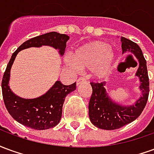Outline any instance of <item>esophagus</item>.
<instances>
[{
	"instance_id": "1",
	"label": "esophagus",
	"mask_w": 154,
	"mask_h": 154,
	"mask_svg": "<svg viewBox=\"0 0 154 154\" xmlns=\"http://www.w3.org/2000/svg\"><path fill=\"white\" fill-rule=\"evenodd\" d=\"M83 82H86V79L84 78V77H81L79 78L78 80L77 81V86H79L82 83H83Z\"/></svg>"
}]
</instances>
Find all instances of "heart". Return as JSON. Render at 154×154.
<instances>
[{
    "label": "heart",
    "mask_w": 154,
    "mask_h": 154,
    "mask_svg": "<svg viewBox=\"0 0 154 154\" xmlns=\"http://www.w3.org/2000/svg\"><path fill=\"white\" fill-rule=\"evenodd\" d=\"M115 54L110 46L101 41H93L77 48L66 63L72 68H89V74L97 80H104L110 73Z\"/></svg>",
    "instance_id": "obj_1"
}]
</instances>
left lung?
<instances>
[{
    "label": "left lung",
    "instance_id": "1",
    "mask_svg": "<svg viewBox=\"0 0 154 154\" xmlns=\"http://www.w3.org/2000/svg\"><path fill=\"white\" fill-rule=\"evenodd\" d=\"M122 54H132L139 61L135 76L139 78L141 96L131 105H124L112 100L106 89V83L91 82L92 94L89 102V118L99 129L113 130L135 120L144 109L149 93L147 63L141 48L134 42L121 37Z\"/></svg>",
    "mask_w": 154,
    "mask_h": 154
}]
</instances>
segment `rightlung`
<instances>
[{
    "mask_svg": "<svg viewBox=\"0 0 154 154\" xmlns=\"http://www.w3.org/2000/svg\"><path fill=\"white\" fill-rule=\"evenodd\" d=\"M68 39L67 35L49 32L25 41L12 54L2 79V96L8 112L20 124L37 130L50 129L57 125L60 122L65 98L76 90V82L66 86L60 81H56L53 87L40 97L34 99L19 97L12 91L9 85L11 69L17 54L20 51L29 48L50 46L57 49L60 56H63Z\"/></svg>",
    "mask_w": 154,
    "mask_h": 154,
    "instance_id": "1",
    "label": "right lung"
}]
</instances>
